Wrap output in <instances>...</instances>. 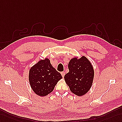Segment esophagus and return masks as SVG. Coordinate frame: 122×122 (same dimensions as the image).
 Here are the masks:
<instances>
[{
	"label": "esophagus",
	"instance_id": "34e87169",
	"mask_svg": "<svg viewBox=\"0 0 122 122\" xmlns=\"http://www.w3.org/2000/svg\"><path fill=\"white\" fill-rule=\"evenodd\" d=\"M61 75L62 76H63V78H64V76H65V72H61Z\"/></svg>",
	"mask_w": 122,
	"mask_h": 122
}]
</instances>
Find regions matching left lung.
<instances>
[{"instance_id": "left-lung-1", "label": "left lung", "mask_w": 122, "mask_h": 122, "mask_svg": "<svg viewBox=\"0 0 122 122\" xmlns=\"http://www.w3.org/2000/svg\"><path fill=\"white\" fill-rule=\"evenodd\" d=\"M69 72L64 79L71 92L78 96H83L90 90L93 82L94 70L91 61L84 56L71 58L68 64Z\"/></svg>"}]
</instances>
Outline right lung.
<instances>
[{
	"mask_svg": "<svg viewBox=\"0 0 122 122\" xmlns=\"http://www.w3.org/2000/svg\"><path fill=\"white\" fill-rule=\"evenodd\" d=\"M28 78L34 93L44 97L53 92L57 82L62 79V76L52 66L50 59L45 58L30 68Z\"/></svg>",
	"mask_w": 122,
	"mask_h": 122,
	"instance_id": "add662e5",
	"label": "right lung"
}]
</instances>
